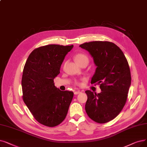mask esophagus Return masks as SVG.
Segmentation results:
<instances>
[{
    "instance_id": "1",
    "label": "esophagus",
    "mask_w": 147,
    "mask_h": 147,
    "mask_svg": "<svg viewBox=\"0 0 147 147\" xmlns=\"http://www.w3.org/2000/svg\"><path fill=\"white\" fill-rule=\"evenodd\" d=\"M80 93H81V92L80 91H76L74 92V94L75 95H78V94H79Z\"/></svg>"
}]
</instances>
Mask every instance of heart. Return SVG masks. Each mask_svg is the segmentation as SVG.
Masks as SVG:
<instances>
[{"instance_id":"b5f03b06","label":"heart","mask_w":147,"mask_h":147,"mask_svg":"<svg viewBox=\"0 0 147 147\" xmlns=\"http://www.w3.org/2000/svg\"><path fill=\"white\" fill-rule=\"evenodd\" d=\"M74 59L76 62L78 63V65L82 63H88V56L84 54V53H79L77 54L75 57H74ZM76 84L79 85H81V83L80 82H76Z\"/></svg>"}]
</instances>
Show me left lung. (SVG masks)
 <instances>
[{
	"mask_svg": "<svg viewBox=\"0 0 147 147\" xmlns=\"http://www.w3.org/2000/svg\"><path fill=\"white\" fill-rule=\"evenodd\" d=\"M89 53L97 66L91 84L100 85L98 94L88 90L85 111L95 122L106 123L121 112L126 103L131 85L128 62L116 44L109 41H92L79 46Z\"/></svg>",
	"mask_w": 147,
	"mask_h": 147,
	"instance_id": "1",
	"label": "left lung"
}]
</instances>
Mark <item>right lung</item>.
<instances>
[{"label": "right lung", "mask_w": 147, "mask_h": 147, "mask_svg": "<svg viewBox=\"0 0 147 147\" xmlns=\"http://www.w3.org/2000/svg\"><path fill=\"white\" fill-rule=\"evenodd\" d=\"M71 46L50 44L34 50L25 63L22 79L23 100L35 119L47 127L65 119L73 97L72 91H61L54 79Z\"/></svg>", "instance_id": "1"}]
</instances>
